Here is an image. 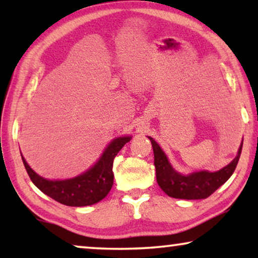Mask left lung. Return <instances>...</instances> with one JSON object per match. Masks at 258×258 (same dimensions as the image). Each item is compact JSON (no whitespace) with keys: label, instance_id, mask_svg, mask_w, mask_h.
Here are the masks:
<instances>
[{"label":"left lung","instance_id":"8db88e82","mask_svg":"<svg viewBox=\"0 0 258 258\" xmlns=\"http://www.w3.org/2000/svg\"><path fill=\"white\" fill-rule=\"evenodd\" d=\"M154 150V164L156 169V179L160 188L168 196L181 200H203L223 185L234 174L242 153V144L237 155L228 165L217 171L200 170L181 174L172 167L167 155L153 137L148 136Z\"/></svg>","mask_w":258,"mask_h":258}]
</instances>
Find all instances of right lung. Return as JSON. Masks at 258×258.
I'll return each mask as SVG.
<instances>
[{
	"label": "right lung",
	"mask_w": 258,
	"mask_h": 258,
	"mask_svg": "<svg viewBox=\"0 0 258 258\" xmlns=\"http://www.w3.org/2000/svg\"><path fill=\"white\" fill-rule=\"evenodd\" d=\"M132 140V136H119L110 141L103 153L82 174L66 179H48L30 168L22 156L29 177L35 185L52 200L69 207H86L100 202L110 191L114 184L112 163L119 150Z\"/></svg>",
	"instance_id": "1"
}]
</instances>
